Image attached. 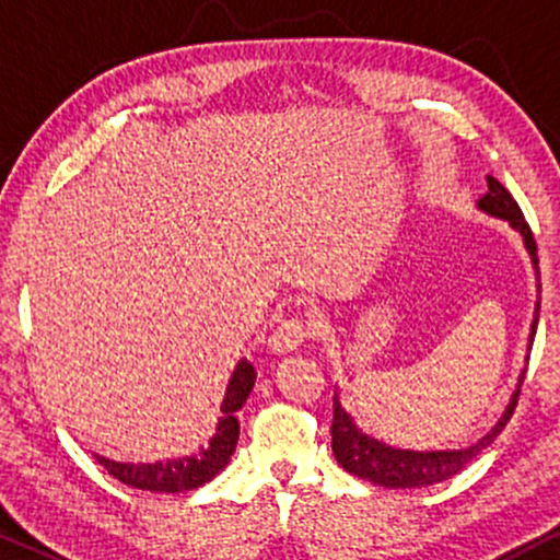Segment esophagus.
I'll list each match as a JSON object with an SVG mask.
<instances>
[{
    "label": "esophagus",
    "mask_w": 560,
    "mask_h": 560,
    "mask_svg": "<svg viewBox=\"0 0 560 560\" xmlns=\"http://www.w3.org/2000/svg\"><path fill=\"white\" fill-rule=\"evenodd\" d=\"M307 339H311V329L305 326V320L287 318L281 320V324L273 329L271 337H268V347H271V352H276V355H281V352L300 350Z\"/></svg>",
    "instance_id": "esophagus-1"
}]
</instances>
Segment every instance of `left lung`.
I'll return each instance as SVG.
<instances>
[{
  "label": "left lung",
  "instance_id": "8db88e82",
  "mask_svg": "<svg viewBox=\"0 0 560 560\" xmlns=\"http://www.w3.org/2000/svg\"><path fill=\"white\" fill-rule=\"evenodd\" d=\"M487 191L485 197L479 199V208L487 210L490 215L505 218L518 234L524 236L526 249H529L532 262H539L537 258V242L535 234H532L529 223L518 208V202L513 199L511 191L505 189L498 178L487 176ZM535 334H537V318L532 324V337L529 345L535 342ZM526 374V371H524ZM524 382V378H522ZM518 382V387H522ZM518 402V392L513 395L511 405L505 408L503 419L494 423V429L490 434H485L477 445L466 447V450H436V453H413V450H395L382 445V442L371 440L363 432H358L355 423H352L350 416L345 413L342 405H339L337 395H334V421H331V450H334V458L337 464L345 468V471L355 474V477L374 481V485H384V487H429L436 485V481H445L455 474H460L464 468L471 464L474 458L485 450L487 445H492V440L505 429V423L511 421L513 410H516Z\"/></svg>",
  "mask_w": 560,
  "mask_h": 560
}]
</instances>
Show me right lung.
I'll use <instances>...</instances> for the list:
<instances>
[{"instance_id":"right-lung-1","label":"right lung","mask_w":560,"mask_h":560,"mask_svg":"<svg viewBox=\"0 0 560 560\" xmlns=\"http://www.w3.org/2000/svg\"><path fill=\"white\" fill-rule=\"evenodd\" d=\"M255 384V369L247 361L236 365L231 376L226 397L221 405V419L215 423V434L210 445L199 450L191 458L178 460H160V464H115V460L100 458V466L107 468V474L128 487L147 492H189L210 481L218 471H223L236 450L240 440V421L236 410L242 408L249 397V389Z\"/></svg>"}]
</instances>
